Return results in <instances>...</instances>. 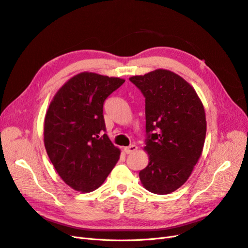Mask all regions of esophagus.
<instances>
[{
  "instance_id": "obj_1",
  "label": "esophagus",
  "mask_w": 248,
  "mask_h": 248,
  "mask_svg": "<svg viewBox=\"0 0 248 248\" xmlns=\"http://www.w3.org/2000/svg\"><path fill=\"white\" fill-rule=\"evenodd\" d=\"M137 149H138V147L136 145H131V146H128V147H125L124 148V152L126 154H130V153H132L134 151H137Z\"/></svg>"
}]
</instances>
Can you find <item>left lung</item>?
Instances as JSON below:
<instances>
[{"mask_svg":"<svg viewBox=\"0 0 248 248\" xmlns=\"http://www.w3.org/2000/svg\"><path fill=\"white\" fill-rule=\"evenodd\" d=\"M146 98L148 166L140 171L147 190L168 194L189 178L204 148V106L183 78L166 69L129 78Z\"/></svg>","mask_w":248,"mask_h":248,"instance_id":"8db88e82","label":"left lung"}]
</instances>
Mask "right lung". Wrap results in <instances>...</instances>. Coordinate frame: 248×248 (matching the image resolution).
<instances>
[{
  "label": "right lung",
  "instance_id": "obj_1",
  "mask_svg": "<svg viewBox=\"0 0 248 248\" xmlns=\"http://www.w3.org/2000/svg\"><path fill=\"white\" fill-rule=\"evenodd\" d=\"M125 79L80 72L52 98L44 119V146L63 181L91 192L104 182L120 158L106 131L103 103Z\"/></svg>",
  "mask_w": 248,
  "mask_h": 248
}]
</instances>
